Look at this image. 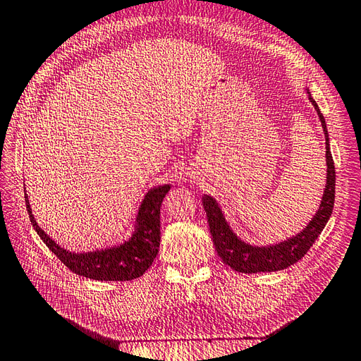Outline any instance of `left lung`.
Segmentation results:
<instances>
[{
  "mask_svg": "<svg viewBox=\"0 0 361 361\" xmlns=\"http://www.w3.org/2000/svg\"><path fill=\"white\" fill-rule=\"evenodd\" d=\"M309 99L313 104L314 110L318 111L324 134H325L326 185H325L319 209L312 218V221L305 226V228H302L298 235H295L286 239V241L276 245H267V247L250 245L241 241V239L232 232L231 226L227 224L220 206H218L215 199H212L211 195H203L202 197V203L206 211L207 223H209V231H211V236H212L216 253L221 257V260L226 265H228L238 272H245V274H255V272H272V271L285 269L293 264H297V262L302 259L304 255L310 250V247L321 235L322 228L330 220L333 206H334V192H336L334 161L330 150L329 130H326L325 118L313 97L310 96Z\"/></svg>",
  "mask_w": 361,
  "mask_h": 361,
  "instance_id": "left-lung-1",
  "label": "left lung"
}]
</instances>
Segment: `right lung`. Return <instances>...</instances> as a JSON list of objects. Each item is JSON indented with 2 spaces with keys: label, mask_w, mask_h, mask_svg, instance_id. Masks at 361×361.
<instances>
[{
  "label": "right lung",
  "mask_w": 361,
  "mask_h": 361,
  "mask_svg": "<svg viewBox=\"0 0 361 361\" xmlns=\"http://www.w3.org/2000/svg\"><path fill=\"white\" fill-rule=\"evenodd\" d=\"M169 191L170 185H162V187L152 188L145 195V200L141 202L138 209L135 232L129 241L111 248L89 251V253H72L56 244L36 223L27 192L25 204L31 224L42 241L72 272L92 280L125 281L143 276L158 255L161 241L159 209Z\"/></svg>",
  "instance_id": "1"
}]
</instances>
